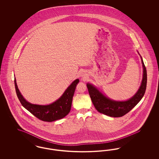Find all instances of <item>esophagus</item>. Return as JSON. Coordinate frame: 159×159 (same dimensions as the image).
<instances>
[{"instance_id":"esophagus-1","label":"esophagus","mask_w":159,"mask_h":159,"mask_svg":"<svg viewBox=\"0 0 159 159\" xmlns=\"http://www.w3.org/2000/svg\"><path fill=\"white\" fill-rule=\"evenodd\" d=\"M83 76V78H84V76Z\"/></svg>"}]
</instances>
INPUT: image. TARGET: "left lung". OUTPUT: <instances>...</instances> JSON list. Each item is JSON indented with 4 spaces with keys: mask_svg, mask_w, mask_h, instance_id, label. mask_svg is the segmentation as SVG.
<instances>
[{
    "mask_svg": "<svg viewBox=\"0 0 159 159\" xmlns=\"http://www.w3.org/2000/svg\"><path fill=\"white\" fill-rule=\"evenodd\" d=\"M140 57L143 67V77L139 89L136 93L128 100L119 101L111 99L105 96L95 86L91 83H87L86 86L91 100L98 112L110 117H121L129 112L143 98L146 90L147 76L143 58L141 55Z\"/></svg>",
    "mask_w": 159,
    "mask_h": 159,
    "instance_id": "1",
    "label": "left lung"
}]
</instances>
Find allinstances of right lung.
<instances>
[{"instance_id":"right-lung-1","label":"right lung","mask_w":159,"mask_h":159,"mask_svg":"<svg viewBox=\"0 0 159 159\" xmlns=\"http://www.w3.org/2000/svg\"><path fill=\"white\" fill-rule=\"evenodd\" d=\"M79 82V79H77L68 86L60 98L52 104L43 106L33 104L26 101L19 91L16 82V79L15 77L14 78L16 95L22 106L39 119L49 122L61 119L69 113L76 86Z\"/></svg>"}]
</instances>
